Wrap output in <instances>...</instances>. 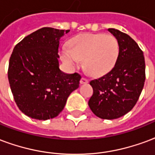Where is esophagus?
I'll use <instances>...</instances> for the list:
<instances>
[{"instance_id": "esophagus-1", "label": "esophagus", "mask_w": 155, "mask_h": 155, "mask_svg": "<svg viewBox=\"0 0 155 155\" xmlns=\"http://www.w3.org/2000/svg\"><path fill=\"white\" fill-rule=\"evenodd\" d=\"M87 82H88V80L85 78H82L81 80H80V83L81 84H85V83H87Z\"/></svg>"}]
</instances>
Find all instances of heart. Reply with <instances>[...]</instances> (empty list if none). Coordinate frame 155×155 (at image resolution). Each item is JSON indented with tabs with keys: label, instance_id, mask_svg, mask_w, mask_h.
I'll list each match as a JSON object with an SVG mask.
<instances>
[{
	"label": "heart",
	"instance_id": "b5f03b06",
	"mask_svg": "<svg viewBox=\"0 0 155 155\" xmlns=\"http://www.w3.org/2000/svg\"><path fill=\"white\" fill-rule=\"evenodd\" d=\"M70 49L62 51L63 60L69 66H77L84 60V68L93 76L110 72L119 56V42L115 36L105 34H82L74 37Z\"/></svg>",
	"mask_w": 155,
	"mask_h": 155
}]
</instances>
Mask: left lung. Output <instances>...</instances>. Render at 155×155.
<instances>
[{
  "mask_svg": "<svg viewBox=\"0 0 155 155\" xmlns=\"http://www.w3.org/2000/svg\"><path fill=\"white\" fill-rule=\"evenodd\" d=\"M119 42V56L109 73L91 80L93 94L88 101L99 118L117 119L132 110L144 87L145 63L143 51L128 35L108 29Z\"/></svg>",
  "mask_w": 155,
  "mask_h": 155,
  "instance_id": "8db88e82",
  "label": "left lung"
}]
</instances>
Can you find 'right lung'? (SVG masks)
Returning <instances> with one entry per match:
<instances>
[{
  "mask_svg": "<svg viewBox=\"0 0 155 155\" xmlns=\"http://www.w3.org/2000/svg\"><path fill=\"white\" fill-rule=\"evenodd\" d=\"M70 30L44 27L15 45L8 68V79L17 107L33 119L54 118L67 99L78 88L81 76L59 69V40Z\"/></svg>",
  "mask_w": 155,
  "mask_h": 155,
  "instance_id": "1",
  "label": "right lung"
}]
</instances>
